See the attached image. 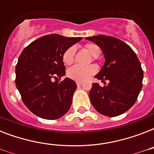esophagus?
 Listing matches in <instances>:
<instances>
[{
    "label": "esophagus",
    "mask_w": 154,
    "mask_h": 154,
    "mask_svg": "<svg viewBox=\"0 0 154 154\" xmlns=\"http://www.w3.org/2000/svg\"><path fill=\"white\" fill-rule=\"evenodd\" d=\"M76 83H77V86H80V85H81L82 84V82H76Z\"/></svg>",
    "instance_id": "obj_1"
}]
</instances>
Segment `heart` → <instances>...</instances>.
<instances>
[{
  "mask_svg": "<svg viewBox=\"0 0 154 154\" xmlns=\"http://www.w3.org/2000/svg\"><path fill=\"white\" fill-rule=\"evenodd\" d=\"M85 49L88 51V53L94 58L97 57L101 53V49L98 47V45H97L96 44H94V43H89V44L85 45ZM74 53V46L69 48L62 56L63 62L67 65H71L73 62ZM96 72L97 67L95 65L82 66V65H75L68 69L67 75L68 77L71 79L78 81V82H83V81H85L88 78H89Z\"/></svg>",
  "mask_w": 154,
  "mask_h": 154,
  "instance_id": "1",
  "label": "heart"
}]
</instances>
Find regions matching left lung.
<instances>
[{
    "mask_svg": "<svg viewBox=\"0 0 154 154\" xmlns=\"http://www.w3.org/2000/svg\"><path fill=\"white\" fill-rule=\"evenodd\" d=\"M85 39L97 45L105 57L101 69L95 75L105 86L93 83L89 92L92 105L107 117L124 113L136 102L142 88L143 70L136 53L116 37L97 35Z\"/></svg>",
    "mask_w": 154,
    "mask_h": 154,
    "instance_id": "1",
    "label": "left lung"
}]
</instances>
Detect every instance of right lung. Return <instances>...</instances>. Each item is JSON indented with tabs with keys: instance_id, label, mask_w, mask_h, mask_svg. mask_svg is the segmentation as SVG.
I'll list each match as a JSON object with an SVG mask.
<instances>
[{
	"instance_id": "add662e5",
	"label": "right lung",
	"mask_w": 154,
	"mask_h": 154,
	"mask_svg": "<svg viewBox=\"0 0 154 154\" xmlns=\"http://www.w3.org/2000/svg\"><path fill=\"white\" fill-rule=\"evenodd\" d=\"M82 37L50 34L28 45L16 66V86L29 109L43 119L60 118L69 111L76 82L65 77L62 56ZM55 78V82L52 80Z\"/></svg>"
}]
</instances>
